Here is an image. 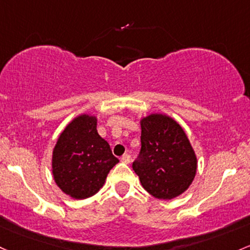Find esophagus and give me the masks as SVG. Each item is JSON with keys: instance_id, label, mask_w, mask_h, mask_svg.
Wrapping results in <instances>:
<instances>
[{"instance_id": "obj_1", "label": "esophagus", "mask_w": 250, "mask_h": 250, "mask_svg": "<svg viewBox=\"0 0 250 250\" xmlns=\"http://www.w3.org/2000/svg\"><path fill=\"white\" fill-rule=\"evenodd\" d=\"M121 161H122L123 164H129L130 163V156L128 154H125L121 158Z\"/></svg>"}]
</instances>
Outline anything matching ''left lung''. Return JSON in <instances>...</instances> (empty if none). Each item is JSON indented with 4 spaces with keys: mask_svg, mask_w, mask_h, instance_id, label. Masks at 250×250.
Here are the masks:
<instances>
[{
    "mask_svg": "<svg viewBox=\"0 0 250 250\" xmlns=\"http://www.w3.org/2000/svg\"><path fill=\"white\" fill-rule=\"evenodd\" d=\"M141 152L133 169L148 193L173 199L184 193L197 173V156L183 127L165 114L141 117Z\"/></svg>",
    "mask_w": 250,
    "mask_h": 250,
    "instance_id": "obj_1",
    "label": "left lung"
}]
</instances>
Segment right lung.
I'll return each mask as SVG.
<instances>
[{
  "mask_svg": "<svg viewBox=\"0 0 250 250\" xmlns=\"http://www.w3.org/2000/svg\"><path fill=\"white\" fill-rule=\"evenodd\" d=\"M119 163L97 131V117L82 114L71 121L52 153V174L57 186L73 199L92 197Z\"/></svg>",
  "mask_w": 250,
  "mask_h": 250,
  "instance_id": "right-lung-1",
  "label": "right lung"
}]
</instances>
